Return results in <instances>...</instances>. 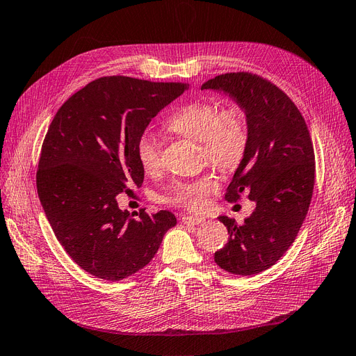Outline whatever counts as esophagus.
Instances as JSON below:
<instances>
[{
  "instance_id": "34e87169",
  "label": "esophagus",
  "mask_w": 356,
  "mask_h": 356,
  "mask_svg": "<svg viewBox=\"0 0 356 356\" xmlns=\"http://www.w3.org/2000/svg\"><path fill=\"white\" fill-rule=\"evenodd\" d=\"M182 223L184 225H198V223H203L204 218H194V216H182Z\"/></svg>"
}]
</instances>
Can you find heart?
Here are the masks:
<instances>
[{
  "mask_svg": "<svg viewBox=\"0 0 356 356\" xmlns=\"http://www.w3.org/2000/svg\"><path fill=\"white\" fill-rule=\"evenodd\" d=\"M168 130L202 143V158L222 172H232L243 163L250 130L244 111L238 105L222 106L216 102L195 101L179 108L166 122ZM137 158L147 174H154L162 165V149L152 134L143 133L137 140ZM213 175L190 181H178L166 202L193 211L202 210L206 197L216 190Z\"/></svg>",
  "mask_w": 356,
  "mask_h": 356,
  "instance_id": "b5f03b06",
  "label": "heart"
}]
</instances>
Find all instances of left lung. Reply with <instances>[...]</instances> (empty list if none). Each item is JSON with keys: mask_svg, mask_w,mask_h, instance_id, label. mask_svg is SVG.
<instances>
[{"mask_svg": "<svg viewBox=\"0 0 356 356\" xmlns=\"http://www.w3.org/2000/svg\"><path fill=\"white\" fill-rule=\"evenodd\" d=\"M202 89L223 90L245 112L250 145L225 200L238 202L245 193L255 202L243 225L219 216L229 239L215 261L232 275H257L288 251L305 220L316 181L311 136L289 96L257 74H220Z\"/></svg>", "mask_w": 356, "mask_h": 356, "instance_id": "8db88e82", "label": "left lung"}]
</instances>
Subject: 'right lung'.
I'll list each match as a JSON object with an SVG mask.
<instances>
[{
    "mask_svg": "<svg viewBox=\"0 0 356 356\" xmlns=\"http://www.w3.org/2000/svg\"><path fill=\"white\" fill-rule=\"evenodd\" d=\"M188 89L125 76L101 77L68 97L42 145L36 187L52 231L88 273L121 280L150 263L174 213L118 207L117 195L141 187L137 140L152 118Z\"/></svg>",
    "mask_w": 356,
    "mask_h": 356,
    "instance_id": "1",
    "label": "right lung"
}]
</instances>
